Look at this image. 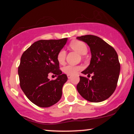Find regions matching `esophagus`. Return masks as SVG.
I'll list each match as a JSON object with an SVG mask.
<instances>
[{
    "label": "esophagus",
    "instance_id": "obj_1",
    "mask_svg": "<svg viewBox=\"0 0 134 134\" xmlns=\"http://www.w3.org/2000/svg\"><path fill=\"white\" fill-rule=\"evenodd\" d=\"M67 77H68V79H71L72 76H70V75H67Z\"/></svg>",
    "mask_w": 134,
    "mask_h": 134
}]
</instances>
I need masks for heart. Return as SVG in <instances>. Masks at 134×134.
I'll use <instances>...</instances> for the list:
<instances>
[{
  "mask_svg": "<svg viewBox=\"0 0 134 134\" xmlns=\"http://www.w3.org/2000/svg\"><path fill=\"white\" fill-rule=\"evenodd\" d=\"M70 47L72 50L77 52L80 55H86L87 52V47L85 43L82 41L79 40H74L70 42L69 44ZM66 57V52L64 50H61L58 53L57 56V59L58 62L59 64H62L65 62ZM81 69V67L79 66H74L71 65H69L64 67L62 69L63 72L66 74L67 75H70V76H74L76 75L77 72Z\"/></svg>",
  "mask_w": 134,
  "mask_h": 134,
  "instance_id": "heart-1",
  "label": "heart"
}]
</instances>
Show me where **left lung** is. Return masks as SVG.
Instances as JSON below:
<instances>
[{
  "mask_svg": "<svg viewBox=\"0 0 134 134\" xmlns=\"http://www.w3.org/2000/svg\"><path fill=\"white\" fill-rule=\"evenodd\" d=\"M77 39L87 44L90 48V64L83 74H93L92 79L80 76L77 90L81 96L90 102L106 100L114 93L117 85L120 71L118 57L116 51L103 40L94 35L78 36Z\"/></svg>",
  "mask_w": 134,
  "mask_h": 134,
  "instance_id": "8db88e82",
  "label": "left lung"
}]
</instances>
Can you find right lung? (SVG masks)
<instances>
[{
	"label": "right lung",
	"instance_id": "obj_1",
	"mask_svg": "<svg viewBox=\"0 0 134 134\" xmlns=\"http://www.w3.org/2000/svg\"><path fill=\"white\" fill-rule=\"evenodd\" d=\"M67 41V38L38 40L21 56L18 67L20 86L27 98L38 107H51L62 97L67 77L59 69L57 56ZM50 73L57 76V79L50 81L47 78Z\"/></svg>",
	"mask_w": 134,
	"mask_h": 134
}]
</instances>
